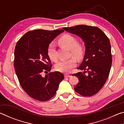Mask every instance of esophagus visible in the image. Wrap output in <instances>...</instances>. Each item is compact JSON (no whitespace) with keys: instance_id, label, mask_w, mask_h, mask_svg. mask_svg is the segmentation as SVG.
Returning a JSON list of instances; mask_svg holds the SVG:
<instances>
[{"instance_id":"34e87169","label":"esophagus","mask_w":124,"mask_h":124,"mask_svg":"<svg viewBox=\"0 0 124 124\" xmlns=\"http://www.w3.org/2000/svg\"><path fill=\"white\" fill-rule=\"evenodd\" d=\"M70 77H71L70 75L67 74H64V78H70Z\"/></svg>"}]
</instances>
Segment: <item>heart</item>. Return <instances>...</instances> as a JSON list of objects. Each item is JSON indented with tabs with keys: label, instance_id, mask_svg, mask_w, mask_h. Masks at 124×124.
I'll return each instance as SVG.
<instances>
[{
	"label": "heart",
	"instance_id": "heart-1",
	"mask_svg": "<svg viewBox=\"0 0 124 124\" xmlns=\"http://www.w3.org/2000/svg\"><path fill=\"white\" fill-rule=\"evenodd\" d=\"M58 42L63 46L70 50L72 55L77 60H80L84 55V47L81 45L77 44V40L74 37L70 34H64L60 38ZM47 54L49 58L53 61H57L54 44H50L47 48ZM77 62L74 58L72 57L67 60H62L56 64V69L58 72L68 73L76 66Z\"/></svg>",
	"mask_w": 124,
	"mask_h": 124
}]
</instances>
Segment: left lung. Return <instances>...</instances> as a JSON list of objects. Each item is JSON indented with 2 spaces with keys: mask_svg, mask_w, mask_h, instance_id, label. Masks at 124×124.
Wrapping results in <instances>:
<instances>
[{
  "mask_svg": "<svg viewBox=\"0 0 124 124\" xmlns=\"http://www.w3.org/2000/svg\"><path fill=\"white\" fill-rule=\"evenodd\" d=\"M62 29L80 37L85 43L84 57L78 68L84 72L73 74L79 79L74 90L83 96L95 95L103 86L109 74L112 63L109 40L97 27L78 25Z\"/></svg>",
  "mask_w": 124,
  "mask_h": 124,
  "instance_id": "8db88e82",
  "label": "left lung"
}]
</instances>
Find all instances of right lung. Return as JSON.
Segmentation results:
<instances>
[{"instance_id": "obj_1", "label": "right lung", "mask_w": 124, "mask_h": 124, "mask_svg": "<svg viewBox=\"0 0 124 124\" xmlns=\"http://www.w3.org/2000/svg\"><path fill=\"white\" fill-rule=\"evenodd\" d=\"M63 29L46 31L36 29L26 33L17 43L14 52V66L22 89L28 95L39 101H46L54 97L63 74L50 72L45 77L43 72L51 70L47 54L50 43Z\"/></svg>"}]
</instances>
